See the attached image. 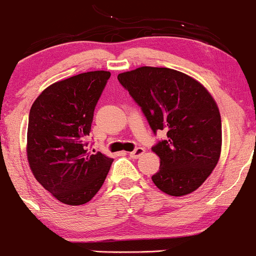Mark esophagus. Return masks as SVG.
<instances>
[{
    "mask_svg": "<svg viewBox=\"0 0 256 256\" xmlns=\"http://www.w3.org/2000/svg\"><path fill=\"white\" fill-rule=\"evenodd\" d=\"M143 154H144V148H142V146H138V148L134 149V152H130V158H138L140 156H142Z\"/></svg>",
    "mask_w": 256,
    "mask_h": 256,
    "instance_id": "obj_1",
    "label": "esophagus"
}]
</instances>
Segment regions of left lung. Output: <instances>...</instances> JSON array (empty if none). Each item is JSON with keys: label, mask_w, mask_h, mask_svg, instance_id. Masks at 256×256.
I'll return each instance as SVG.
<instances>
[{"label": "left lung", "mask_w": 256, "mask_h": 256, "mask_svg": "<svg viewBox=\"0 0 256 256\" xmlns=\"http://www.w3.org/2000/svg\"><path fill=\"white\" fill-rule=\"evenodd\" d=\"M128 91L148 120L152 132L164 130L152 152L160 170L152 179L161 192L184 196L210 177L222 152V119L207 89L188 74L166 67L143 66L120 73Z\"/></svg>", "instance_id": "obj_1"}]
</instances>
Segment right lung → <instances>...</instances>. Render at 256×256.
Returning a JSON list of instances; mask_svg holds the SVG:
<instances>
[{"mask_svg": "<svg viewBox=\"0 0 256 256\" xmlns=\"http://www.w3.org/2000/svg\"><path fill=\"white\" fill-rule=\"evenodd\" d=\"M110 73H80L46 88L32 104L28 160L34 178L64 204L89 202L113 158L88 149L94 110Z\"/></svg>", "mask_w": 256, "mask_h": 256, "instance_id": "right-lung-1", "label": "right lung"}]
</instances>
